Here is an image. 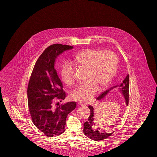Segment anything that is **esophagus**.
<instances>
[{"mask_svg": "<svg viewBox=\"0 0 157 157\" xmlns=\"http://www.w3.org/2000/svg\"><path fill=\"white\" fill-rule=\"evenodd\" d=\"M78 104H79V105H80V106H86V105L84 103L82 102H78Z\"/></svg>", "mask_w": 157, "mask_h": 157, "instance_id": "34e87169", "label": "esophagus"}]
</instances>
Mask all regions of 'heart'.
<instances>
[{
  "label": "heart",
  "instance_id": "1",
  "mask_svg": "<svg viewBox=\"0 0 157 157\" xmlns=\"http://www.w3.org/2000/svg\"><path fill=\"white\" fill-rule=\"evenodd\" d=\"M77 68L87 70L86 82L78 86L71 93L73 100L88 102L96 93L109 85L117 71L118 59L114 52L97 49H86L77 53L72 59ZM61 77L67 85L75 82L74 71L71 65L66 62L62 65Z\"/></svg>",
  "mask_w": 157,
  "mask_h": 157
}]
</instances>
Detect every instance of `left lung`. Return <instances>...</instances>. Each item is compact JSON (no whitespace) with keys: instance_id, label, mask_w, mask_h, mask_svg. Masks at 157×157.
I'll use <instances>...</instances> for the list:
<instances>
[{"instance_id":"obj_1","label":"left lung","mask_w":157,"mask_h":157,"mask_svg":"<svg viewBox=\"0 0 157 157\" xmlns=\"http://www.w3.org/2000/svg\"><path fill=\"white\" fill-rule=\"evenodd\" d=\"M117 87V86H114ZM120 90L123 94L124 96L125 99V102L127 105H128L129 102V75H127L125 79L123 81V83L120 85ZM109 90L105 91L102 93L97 98V100H100L104 98L106 94L108 93ZM89 109H90V116H89V119L86 121L83 125V133H85L86 136L90 138L92 140H94L95 141H100L102 140H104L109 136H111L114 133V131L112 133H106V132H100V131L97 130H94L93 126H95L97 123H95V118L94 116V110L92 106L89 105L88 106Z\"/></svg>"}]
</instances>
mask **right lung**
<instances>
[{
    "label": "right lung",
    "mask_w": 157,
    "mask_h": 157,
    "mask_svg": "<svg viewBox=\"0 0 157 157\" xmlns=\"http://www.w3.org/2000/svg\"><path fill=\"white\" fill-rule=\"evenodd\" d=\"M73 47L55 44L47 48L34 66L28 86L29 110L32 122L48 137L60 135L65 130L67 115L76 108V102L59 105L66 98L62 82L55 68L59 55Z\"/></svg>",
    "instance_id": "1"
}]
</instances>
